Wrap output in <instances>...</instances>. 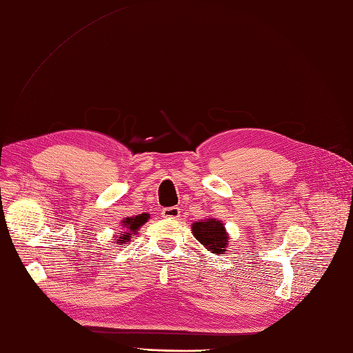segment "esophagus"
Instances as JSON below:
<instances>
[{"label": "esophagus", "instance_id": "esophagus-1", "mask_svg": "<svg viewBox=\"0 0 353 353\" xmlns=\"http://www.w3.org/2000/svg\"><path fill=\"white\" fill-rule=\"evenodd\" d=\"M179 215H181L179 208H175V206L174 208H166V209H163V212H161V216L168 218V220H178Z\"/></svg>", "mask_w": 353, "mask_h": 353}]
</instances>
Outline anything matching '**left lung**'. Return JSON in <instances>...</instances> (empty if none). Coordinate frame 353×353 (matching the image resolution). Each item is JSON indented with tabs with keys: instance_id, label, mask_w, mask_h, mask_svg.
Here are the masks:
<instances>
[{
	"instance_id": "8db88e82",
	"label": "left lung",
	"mask_w": 353,
	"mask_h": 353,
	"mask_svg": "<svg viewBox=\"0 0 353 353\" xmlns=\"http://www.w3.org/2000/svg\"><path fill=\"white\" fill-rule=\"evenodd\" d=\"M192 232L208 251L215 255L227 252L230 236H228L223 221L216 218H205V220H199L192 224Z\"/></svg>"
}]
</instances>
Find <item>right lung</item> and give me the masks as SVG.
Masks as SVG:
<instances>
[{
    "mask_svg": "<svg viewBox=\"0 0 353 353\" xmlns=\"http://www.w3.org/2000/svg\"><path fill=\"white\" fill-rule=\"evenodd\" d=\"M150 220V214H139L137 216H128L125 220L121 221V227L123 230L121 233H117V236H114V243L116 245H123L128 243L130 241V237L133 234H138L139 228L144 225L147 221Z\"/></svg>",
    "mask_w": 353,
    "mask_h": 353,
    "instance_id": "add662e5",
    "label": "right lung"
}]
</instances>
